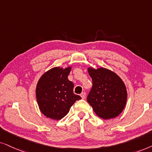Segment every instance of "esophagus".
Wrapping results in <instances>:
<instances>
[{
    "label": "esophagus",
    "mask_w": 152,
    "mask_h": 152,
    "mask_svg": "<svg viewBox=\"0 0 152 152\" xmlns=\"http://www.w3.org/2000/svg\"><path fill=\"white\" fill-rule=\"evenodd\" d=\"M80 96H81V98L83 99H86V93L82 92L81 94H80Z\"/></svg>",
    "instance_id": "obj_1"
}]
</instances>
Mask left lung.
I'll use <instances>...</instances> for the list:
<instances>
[{
    "instance_id": "1",
    "label": "left lung",
    "mask_w": 152,
    "mask_h": 152,
    "mask_svg": "<svg viewBox=\"0 0 152 152\" xmlns=\"http://www.w3.org/2000/svg\"><path fill=\"white\" fill-rule=\"evenodd\" d=\"M92 88L87 101L95 113L104 120L115 118L124 110L127 92L122 80L112 71L105 68H88Z\"/></svg>"
}]
</instances>
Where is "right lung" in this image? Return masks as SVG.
<instances>
[{
    "label": "right lung",
    "mask_w": 152,
    "mask_h": 152,
    "mask_svg": "<svg viewBox=\"0 0 152 152\" xmlns=\"http://www.w3.org/2000/svg\"><path fill=\"white\" fill-rule=\"evenodd\" d=\"M71 67H54L42 75L36 88V97L41 112L48 118L59 120L65 116L76 101L81 99L74 93V83L69 80Z\"/></svg>",
    "instance_id": "add662e5"
}]
</instances>
